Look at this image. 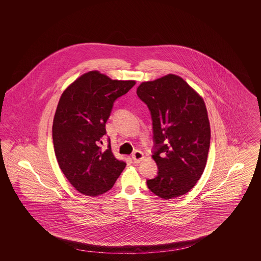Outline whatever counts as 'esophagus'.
<instances>
[{
    "label": "esophagus",
    "instance_id": "1",
    "mask_svg": "<svg viewBox=\"0 0 261 261\" xmlns=\"http://www.w3.org/2000/svg\"><path fill=\"white\" fill-rule=\"evenodd\" d=\"M132 160L134 162H141L144 160V153L141 150H135L132 154Z\"/></svg>",
    "mask_w": 261,
    "mask_h": 261
}]
</instances>
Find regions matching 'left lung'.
Segmentation results:
<instances>
[{
    "mask_svg": "<svg viewBox=\"0 0 261 261\" xmlns=\"http://www.w3.org/2000/svg\"><path fill=\"white\" fill-rule=\"evenodd\" d=\"M137 95L149 108L159 167L149 190L163 199L187 194L197 184L206 165L211 124L202 97L186 81L167 74L142 82Z\"/></svg>",
    "mask_w": 261,
    "mask_h": 261,
    "instance_id": "1",
    "label": "left lung"
}]
</instances>
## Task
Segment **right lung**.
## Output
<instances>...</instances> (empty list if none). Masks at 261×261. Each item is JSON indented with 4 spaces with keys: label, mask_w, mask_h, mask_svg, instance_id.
Returning <instances> with one entry per match:
<instances>
[{
    "label": "right lung",
    "mask_w": 261,
    "mask_h": 261,
    "mask_svg": "<svg viewBox=\"0 0 261 261\" xmlns=\"http://www.w3.org/2000/svg\"><path fill=\"white\" fill-rule=\"evenodd\" d=\"M135 84L93 70L78 77L61 96L53 121L55 153L62 173L83 195L96 197L110 191L126 166L111 145L105 150L98 145L107 133L114 100Z\"/></svg>",
    "instance_id": "obj_1"
}]
</instances>
